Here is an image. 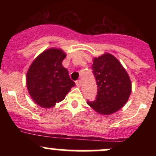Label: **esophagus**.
I'll return each instance as SVG.
<instances>
[{"mask_svg":"<svg viewBox=\"0 0 156 156\" xmlns=\"http://www.w3.org/2000/svg\"><path fill=\"white\" fill-rule=\"evenodd\" d=\"M76 84L77 87H80V86H81V81H80V80H76Z\"/></svg>","mask_w":156,"mask_h":156,"instance_id":"esophagus-1","label":"esophagus"}]
</instances>
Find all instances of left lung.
I'll return each mask as SVG.
<instances>
[{
	"label": "left lung",
	"instance_id": "1",
	"mask_svg": "<svg viewBox=\"0 0 156 156\" xmlns=\"http://www.w3.org/2000/svg\"><path fill=\"white\" fill-rule=\"evenodd\" d=\"M92 69L98 85L95 101L87 104L98 114L110 115L124 106L131 93V81L119 60L111 53L94 58Z\"/></svg>",
	"mask_w": 156,
	"mask_h": 156
}]
</instances>
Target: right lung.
<instances>
[{
	"label": "right lung",
	"instance_id": "obj_1",
	"mask_svg": "<svg viewBox=\"0 0 156 156\" xmlns=\"http://www.w3.org/2000/svg\"><path fill=\"white\" fill-rule=\"evenodd\" d=\"M66 53L52 48L40 53L26 75V86L32 100L42 108H52L65 98L76 85L62 66Z\"/></svg>",
	"mask_w": 156,
	"mask_h": 156
}]
</instances>
